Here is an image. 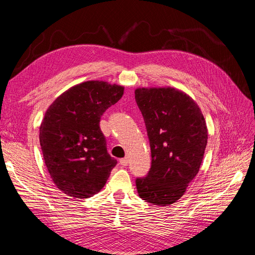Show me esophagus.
Listing matches in <instances>:
<instances>
[{"label":"esophagus","mask_w":255,"mask_h":255,"mask_svg":"<svg viewBox=\"0 0 255 255\" xmlns=\"http://www.w3.org/2000/svg\"><path fill=\"white\" fill-rule=\"evenodd\" d=\"M119 164H121V165L124 166V167H126V166L128 165V160H127L126 158L121 159V160H119Z\"/></svg>","instance_id":"1"}]
</instances>
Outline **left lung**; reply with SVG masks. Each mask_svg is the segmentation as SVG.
<instances>
[{
  "instance_id": "obj_1",
  "label": "left lung",
  "mask_w": 255,
  "mask_h": 255,
  "mask_svg": "<svg viewBox=\"0 0 255 255\" xmlns=\"http://www.w3.org/2000/svg\"><path fill=\"white\" fill-rule=\"evenodd\" d=\"M134 99L152 156L148 175L136 180L138 195L152 205H172L199 171L207 145V125L197 103L172 86L138 88Z\"/></svg>"
}]
</instances>
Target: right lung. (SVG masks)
<instances>
[{"label": "right lung", "mask_w": 255, "mask_h": 255, "mask_svg": "<svg viewBox=\"0 0 255 255\" xmlns=\"http://www.w3.org/2000/svg\"><path fill=\"white\" fill-rule=\"evenodd\" d=\"M125 88L92 80L71 86L48 107L39 127L47 170L62 193L89 198L104 187L117 161L108 154L101 116Z\"/></svg>", "instance_id": "add662e5"}]
</instances>
